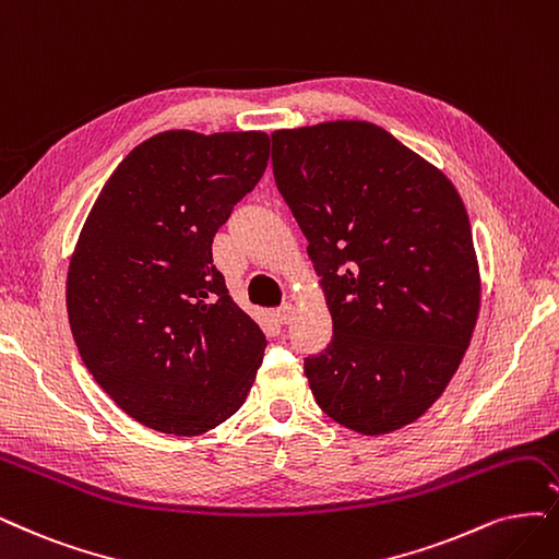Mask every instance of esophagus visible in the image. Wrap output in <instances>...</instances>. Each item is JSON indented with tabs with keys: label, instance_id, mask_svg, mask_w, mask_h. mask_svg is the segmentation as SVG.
Here are the masks:
<instances>
[{
	"label": "esophagus",
	"instance_id": "34e87169",
	"mask_svg": "<svg viewBox=\"0 0 559 559\" xmlns=\"http://www.w3.org/2000/svg\"><path fill=\"white\" fill-rule=\"evenodd\" d=\"M274 316H276V320H278L281 324L290 322V320H293V316H295V306H293V304H283V306H278V308H276Z\"/></svg>",
	"mask_w": 559,
	"mask_h": 559
}]
</instances>
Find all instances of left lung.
I'll return each instance as SVG.
<instances>
[{
  "mask_svg": "<svg viewBox=\"0 0 559 559\" xmlns=\"http://www.w3.org/2000/svg\"><path fill=\"white\" fill-rule=\"evenodd\" d=\"M272 165L334 320L332 343L304 359L318 405L364 436L412 424L442 396L479 316L461 195L368 121L274 131Z\"/></svg>",
  "mask_w": 559,
  "mask_h": 559,
  "instance_id": "8db88e82",
  "label": "left lung"
}]
</instances>
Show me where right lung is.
Returning a JSON list of instances; mask_svg holds the SVG:
<instances>
[{
    "label": "right lung",
    "instance_id": "add662e5",
    "mask_svg": "<svg viewBox=\"0 0 559 559\" xmlns=\"http://www.w3.org/2000/svg\"><path fill=\"white\" fill-rule=\"evenodd\" d=\"M269 160L262 131H165L103 186L69 266L78 353L142 426L200 436L243 405L266 336L233 301L212 243Z\"/></svg>",
    "mask_w": 559,
    "mask_h": 559
}]
</instances>
